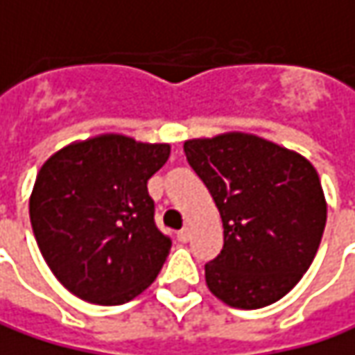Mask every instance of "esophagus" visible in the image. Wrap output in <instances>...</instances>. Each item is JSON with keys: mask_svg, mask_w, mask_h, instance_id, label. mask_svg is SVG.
Wrapping results in <instances>:
<instances>
[{"mask_svg": "<svg viewBox=\"0 0 355 355\" xmlns=\"http://www.w3.org/2000/svg\"><path fill=\"white\" fill-rule=\"evenodd\" d=\"M189 239H191V228L189 226H184L182 230H178V240L180 242H189Z\"/></svg>", "mask_w": 355, "mask_h": 355, "instance_id": "obj_1", "label": "esophagus"}]
</instances>
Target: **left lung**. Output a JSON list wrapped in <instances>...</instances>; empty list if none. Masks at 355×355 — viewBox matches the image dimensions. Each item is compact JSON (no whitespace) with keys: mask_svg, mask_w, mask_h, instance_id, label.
<instances>
[{"mask_svg":"<svg viewBox=\"0 0 355 355\" xmlns=\"http://www.w3.org/2000/svg\"><path fill=\"white\" fill-rule=\"evenodd\" d=\"M184 155L224 226L223 250L205 266L208 290L240 310L284 298L310 268L326 226L328 202L314 164L240 131L184 141Z\"/></svg>","mask_w":355,"mask_h":355,"instance_id":"obj_1","label":"left lung"}]
</instances>
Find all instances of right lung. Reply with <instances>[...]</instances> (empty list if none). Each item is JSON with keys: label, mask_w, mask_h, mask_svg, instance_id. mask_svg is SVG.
<instances>
[{"label": "right lung", "mask_w": 355, "mask_h": 355, "mask_svg": "<svg viewBox=\"0 0 355 355\" xmlns=\"http://www.w3.org/2000/svg\"><path fill=\"white\" fill-rule=\"evenodd\" d=\"M168 155L166 143L105 132L43 162L29 218L47 266L73 296L116 306L155 282L173 242L155 226L147 180Z\"/></svg>", "instance_id": "right-lung-1"}]
</instances>
